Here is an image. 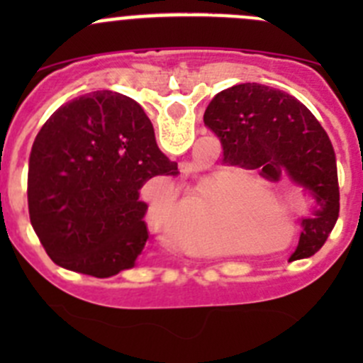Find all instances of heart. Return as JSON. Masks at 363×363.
<instances>
[{
  "mask_svg": "<svg viewBox=\"0 0 363 363\" xmlns=\"http://www.w3.org/2000/svg\"><path fill=\"white\" fill-rule=\"evenodd\" d=\"M250 179L230 175L202 188L188 207L184 240L196 250H226L239 235V218L250 199Z\"/></svg>",
  "mask_w": 363,
  "mask_h": 363,
  "instance_id": "b5f03b06",
  "label": "heart"
}]
</instances>
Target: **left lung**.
Listing matches in <instances>:
<instances>
[{"instance_id":"obj_1","label":"left lung","mask_w":363,"mask_h":363,"mask_svg":"<svg viewBox=\"0 0 363 363\" xmlns=\"http://www.w3.org/2000/svg\"><path fill=\"white\" fill-rule=\"evenodd\" d=\"M205 126L219 138L225 163L259 175H290L314 200V216L303 218L295 258L321 250L339 218L335 152L327 131L309 108L284 91L256 82L237 84L212 98Z\"/></svg>"}]
</instances>
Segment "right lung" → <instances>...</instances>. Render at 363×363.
I'll return each mask as SVG.
<instances>
[{"label":"right lung","instance_id":"add662e5","mask_svg":"<svg viewBox=\"0 0 363 363\" xmlns=\"http://www.w3.org/2000/svg\"><path fill=\"white\" fill-rule=\"evenodd\" d=\"M175 172L137 101L113 91L84 94L61 105L33 142V230L56 265L116 276L137 265L149 239L140 188Z\"/></svg>","mask_w":363,"mask_h":363}]
</instances>
